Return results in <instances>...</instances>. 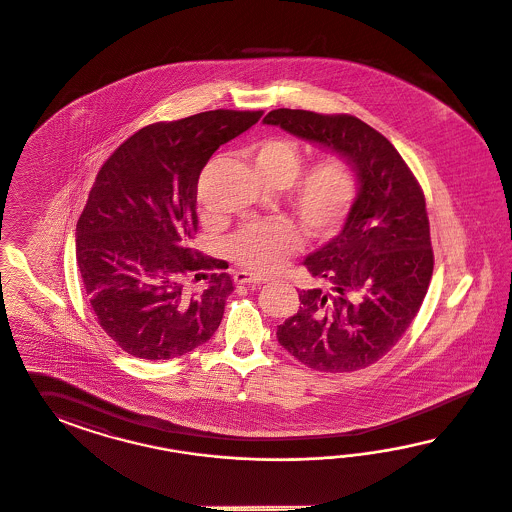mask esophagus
<instances>
[{
  "mask_svg": "<svg viewBox=\"0 0 512 512\" xmlns=\"http://www.w3.org/2000/svg\"><path fill=\"white\" fill-rule=\"evenodd\" d=\"M234 281H236V283H240V285H246V283H266L268 279L261 278V276H255V274L246 272V270H240V272H236V274H234Z\"/></svg>",
  "mask_w": 512,
  "mask_h": 512,
  "instance_id": "1",
  "label": "esophagus"
}]
</instances>
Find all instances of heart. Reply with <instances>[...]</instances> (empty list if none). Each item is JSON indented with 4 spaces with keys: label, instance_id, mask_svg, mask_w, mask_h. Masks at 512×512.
I'll list each match as a JSON object with an SVG mask.
<instances>
[{
    "label": "heart",
    "instance_id": "obj_1",
    "mask_svg": "<svg viewBox=\"0 0 512 512\" xmlns=\"http://www.w3.org/2000/svg\"><path fill=\"white\" fill-rule=\"evenodd\" d=\"M249 159L257 178L270 187H285V202L311 238L340 233L358 197V178L345 155H321L302 167L295 140L270 137L251 146ZM302 248V233L291 219L249 221L229 242L234 261L253 272H274Z\"/></svg>",
    "mask_w": 512,
    "mask_h": 512
}]
</instances>
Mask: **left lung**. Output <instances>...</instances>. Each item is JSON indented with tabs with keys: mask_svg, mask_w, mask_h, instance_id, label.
I'll return each instance as SVG.
<instances>
[{
	"mask_svg": "<svg viewBox=\"0 0 512 512\" xmlns=\"http://www.w3.org/2000/svg\"><path fill=\"white\" fill-rule=\"evenodd\" d=\"M263 122L345 155L360 186L341 233L304 261L332 291L298 295L279 345L317 372L368 368L400 341L428 293L434 249L424 193L390 140L357 116L278 109Z\"/></svg>",
	"mask_w": 512,
	"mask_h": 512,
	"instance_id": "obj_1",
	"label": "left lung"
}]
</instances>
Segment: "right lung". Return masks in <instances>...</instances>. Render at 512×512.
Returning a JSON list of instances; mask_svg holds the SVG:
<instances>
[{"label":"right lung","instance_id":"right-lung-1","mask_svg":"<svg viewBox=\"0 0 512 512\" xmlns=\"http://www.w3.org/2000/svg\"><path fill=\"white\" fill-rule=\"evenodd\" d=\"M263 110H208L146 125L99 169L77 223V266L97 323L127 355L182 357L210 340L233 279L189 248L199 231L197 182L225 142ZM206 278L201 292L186 279Z\"/></svg>","mask_w":512,"mask_h":512}]
</instances>
